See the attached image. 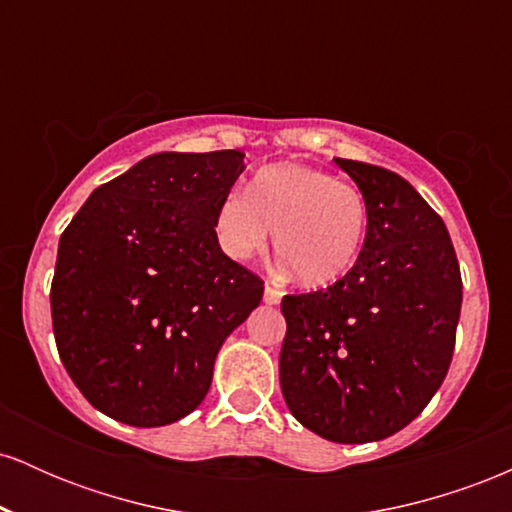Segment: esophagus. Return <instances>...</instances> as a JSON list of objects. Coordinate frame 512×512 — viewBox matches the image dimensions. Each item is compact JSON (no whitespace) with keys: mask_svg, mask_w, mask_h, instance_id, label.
Wrapping results in <instances>:
<instances>
[{"mask_svg":"<svg viewBox=\"0 0 512 512\" xmlns=\"http://www.w3.org/2000/svg\"><path fill=\"white\" fill-rule=\"evenodd\" d=\"M281 296H284V293L276 289V286H272V284L264 286V303H267V305H279Z\"/></svg>","mask_w":512,"mask_h":512,"instance_id":"obj_1","label":"esophagus"}]
</instances>
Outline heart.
<instances>
[{"label":"heart","mask_w":512,"mask_h":512,"mask_svg":"<svg viewBox=\"0 0 512 512\" xmlns=\"http://www.w3.org/2000/svg\"><path fill=\"white\" fill-rule=\"evenodd\" d=\"M274 248L303 286H327L351 272L368 228V204L354 182L308 163H272L243 192H228L214 216L221 250L245 262Z\"/></svg>","instance_id":"obj_1"}]
</instances>
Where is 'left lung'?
I'll use <instances>...</instances> for the list:
<instances>
[{"label":"left lung","instance_id":"left-lung-1","mask_svg":"<svg viewBox=\"0 0 512 512\" xmlns=\"http://www.w3.org/2000/svg\"><path fill=\"white\" fill-rule=\"evenodd\" d=\"M334 163L366 197V238L330 289L284 296L279 383L305 428L356 445L402 431L443 385L462 276L443 219L402 175Z\"/></svg>","mask_w":512,"mask_h":512}]
</instances>
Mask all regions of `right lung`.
<instances>
[{
	"instance_id": "obj_1",
	"label": "right lung",
	"mask_w": 512,
	"mask_h": 512,
	"mask_svg": "<svg viewBox=\"0 0 512 512\" xmlns=\"http://www.w3.org/2000/svg\"><path fill=\"white\" fill-rule=\"evenodd\" d=\"M240 151H163L91 192L57 248L50 308L81 395L122 424L180 421L207 397L226 337L264 284L223 255L221 199Z\"/></svg>"
}]
</instances>
